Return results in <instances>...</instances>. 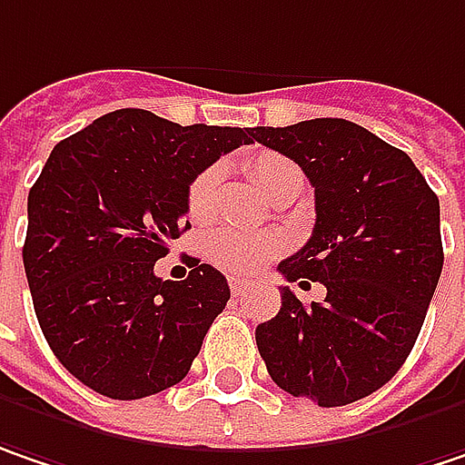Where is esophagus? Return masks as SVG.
Listing matches in <instances>:
<instances>
[{"label":"esophagus","instance_id":"esophagus-1","mask_svg":"<svg viewBox=\"0 0 465 465\" xmlns=\"http://www.w3.org/2000/svg\"><path fill=\"white\" fill-rule=\"evenodd\" d=\"M250 287H252V284H250L247 279H236V276L229 279V289H232L233 297H244V294L250 292Z\"/></svg>","mask_w":465,"mask_h":465}]
</instances>
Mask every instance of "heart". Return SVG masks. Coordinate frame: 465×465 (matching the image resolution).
Wrapping results in <instances>:
<instances>
[{"label": "heart", "mask_w": 465, "mask_h": 465, "mask_svg": "<svg viewBox=\"0 0 465 465\" xmlns=\"http://www.w3.org/2000/svg\"><path fill=\"white\" fill-rule=\"evenodd\" d=\"M247 168L258 186L276 200L279 194L302 189V171L297 163L279 152H258L247 160ZM218 183H221V168L210 165L200 171L194 181L189 183L186 192V210L194 221H203L213 213L215 197H218ZM282 252V239L276 236H252V233L221 229V232L207 233L205 255L210 262L229 273H255L268 260H273Z\"/></svg>", "instance_id": "1"}]
</instances>
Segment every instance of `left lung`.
I'll return each instance as SVG.
<instances>
[{"instance_id": "obj_1", "label": "left lung", "mask_w": 465, "mask_h": 465, "mask_svg": "<svg viewBox=\"0 0 465 465\" xmlns=\"http://www.w3.org/2000/svg\"><path fill=\"white\" fill-rule=\"evenodd\" d=\"M315 189L308 244L279 262L287 282H321L323 302L282 287V311L255 329L271 379L321 408L384 387L426 318L442 273L440 200L402 150L344 118L252 128Z\"/></svg>"}]
</instances>
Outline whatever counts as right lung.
Instances as JSON below:
<instances>
[{"label": "right lung", "mask_w": 465, "mask_h": 465, "mask_svg": "<svg viewBox=\"0 0 465 465\" xmlns=\"http://www.w3.org/2000/svg\"><path fill=\"white\" fill-rule=\"evenodd\" d=\"M252 128L178 125L125 107L63 139L28 192L23 265L57 361L89 390L139 400L178 384L232 297L192 258L183 282L154 262L189 229L186 192Z\"/></svg>", "instance_id": "1"}]
</instances>
